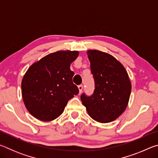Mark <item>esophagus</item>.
<instances>
[{
    "label": "esophagus",
    "instance_id": "1",
    "mask_svg": "<svg viewBox=\"0 0 158 158\" xmlns=\"http://www.w3.org/2000/svg\"><path fill=\"white\" fill-rule=\"evenodd\" d=\"M78 89H79V94H81V92H82V89H83V85H79V86H78Z\"/></svg>",
    "mask_w": 158,
    "mask_h": 158
}]
</instances>
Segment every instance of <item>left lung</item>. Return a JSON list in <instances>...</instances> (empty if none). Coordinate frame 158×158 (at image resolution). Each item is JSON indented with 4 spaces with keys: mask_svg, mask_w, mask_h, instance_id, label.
<instances>
[{
    "mask_svg": "<svg viewBox=\"0 0 158 158\" xmlns=\"http://www.w3.org/2000/svg\"><path fill=\"white\" fill-rule=\"evenodd\" d=\"M95 80L94 93L81 100L89 116L101 123L117 119L125 111L132 85L126 69L116 58L98 50L87 52Z\"/></svg>",
    "mask_w": 158,
    "mask_h": 158,
    "instance_id": "obj_1",
    "label": "left lung"
}]
</instances>
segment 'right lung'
<instances>
[{
    "instance_id": "obj_1",
    "label": "right lung",
    "mask_w": 158,
    "mask_h": 158,
    "mask_svg": "<svg viewBox=\"0 0 158 158\" xmlns=\"http://www.w3.org/2000/svg\"><path fill=\"white\" fill-rule=\"evenodd\" d=\"M78 56L77 51H58L29 67L21 81V93L26 109L35 118L53 121L78 94V88L73 82L74 73L70 69Z\"/></svg>"
}]
</instances>
